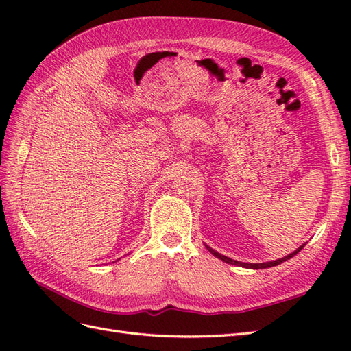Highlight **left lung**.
I'll use <instances>...</instances> for the list:
<instances>
[{
	"mask_svg": "<svg viewBox=\"0 0 351 351\" xmlns=\"http://www.w3.org/2000/svg\"><path fill=\"white\" fill-rule=\"evenodd\" d=\"M208 247V246H206ZM304 247V244L303 246H300L299 249H297L295 252H293V253H290L289 256H285V258H282V259H277V261H272V262H267V263H244V262H239V261H232V259H230V258H227V256H222L221 253H218V252H215L214 249H210V247H208V250L214 254V256H217L218 259H221V261H224V262H227V263H231V265H237V267H244V268H252V269H263V268H271V267H277V265H280V263H282V262H285L287 259H291L294 254H297L299 253L302 249Z\"/></svg>",
	"mask_w": 351,
	"mask_h": 351,
	"instance_id": "1",
	"label": "left lung"
}]
</instances>
